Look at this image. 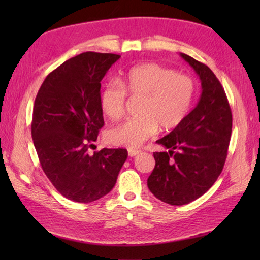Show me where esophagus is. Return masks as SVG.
<instances>
[{
  "instance_id": "obj_1",
  "label": "esophagus",
  "mask_w": 260,
  "mask_h": 260,
  "mask_svg": "<svg viewBox=\"0 0 260 260\" xmlns=\"http://www.w3.org/2000/svg\"><path fill=\"white\" fill-rule=\"evenodd\" d=\"M140 152H141V150H136V149H128V155L131 157H134L136 155H139Z\"/></svg>"
}]
</instances>
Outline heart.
Returning <instances> with one entry per match:
<instances>
[{
	"label": "heart",
	"mask_w": 260,
	"mask_h": 260,
	"mask_svg": "<svg viewBox=\"0 0 260 260\" xmlns=\"http://www.w3.org/2000/svg\"><path fill=\"white\" fill-rule=\"evenodd\" d=\"M120 85L109 82L101 91L100 103L111 119L124 116L127 95L142 99L139 114L109 129L107 138L114 146L138 148L160 131H172L186 119L190 111L195 82L186 74L175 73L156 63L132 68L120 78Z\"/></svg>",
	"instance_id": "1"
}]
</instances>
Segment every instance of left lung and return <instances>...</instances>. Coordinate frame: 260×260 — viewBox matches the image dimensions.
<instances>
[{
    "mask_svg": "<svg viewBox=\"0 0 260 260\" xmlns=\"http://www.w3.org/2000/svg\"><path fill=\"white\" fill-rule=\"evenodd\" d=\"M180 56L199 74V103L181 125L157 141L167 151L153 152L156 165L148 188L171 205L190 203L217 181L225 165L232 134V111L225 90L205 64Z\"/></svg>",
    "mask_w": 260,
    "mask_h": 260,
    "instance_id": "1",
    "label": "left lung"
}]
</instances>
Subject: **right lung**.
Instances as JSON below:
<instances>
[{
  "instance_id": "obj_1",
  "label": "right lung",
  "mask_w": 260,
  "mask_h": 260,
  "mask_svg": "<svg viewBox=\"0 0 260 260\" xmlns=\"http://www.w3.org/2000/svg\"><path fill=\"white\" fill-rule=\"evenodd\" d=\"M116 54L87 51L48 74L33 108L32 139L43 172L68 200L90 203L111 191L127 159L126 149L89 155L104 125L101 81Z\"/></svg>"
}]
</instances>
